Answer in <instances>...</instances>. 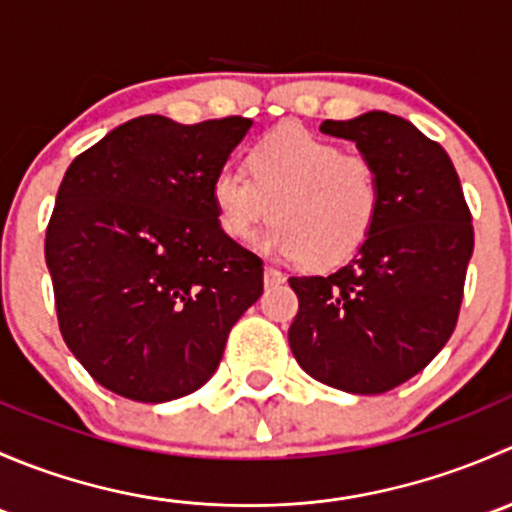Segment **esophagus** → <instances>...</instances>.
Wrapping results in <instances>:
<instances>
[{"label": "esophagus", "instance_id": "34e87169", "mask_svg": "<svg viewBox=\"0 0 512 512\" xmlns=\"http://www.w3.org/2000/svg\"><path fill=\"white\" fill-rule=\"evenodd\" d=\"M262 280H265V287H280L282 282H285V275H282L280 270H275V267H265Z\"/></svg>", "mask_w": 512, "mask_h": 512}]
</instances>
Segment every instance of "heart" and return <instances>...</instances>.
<instances>
[{
    "mask_svg": "<svg viewBox=\"0 0 512 512\" xmlns=\"http://www.w3.org/2000/svg\"><path fill=\"white\" fill-rule=\"evenodd\" d=\"M242 173L220 170L210 180V208L220 232L247 242L267 220L265 247L314 272L349 262L374 235L384 188L364 153L280 126L257 138L242 156Z\"/></svg>",
    "mask_w": 512,
    "mask_h": 512,
    "instance_id": "heart-1",
    "label": "heart"
}]
</instances>
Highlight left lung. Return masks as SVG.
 <instances>
[{
  "instance_id": "obj_1",
  "label": "left lung",
  "mask_w": 512,
  "mask_h": 512,
  "mask_svg": "<svg viewBox=\"0 0 512 512\" xmlns=\"http://www.w3.org/2000/svg\"><path fill=\"white\" fill-rule=\"evenodd\" d=\"M376 163L379 223L329 277H289L299 299L289 347L309 376L349 394H384L426 369L456 329L471 210L448 153L406 118L369 111L324 121Z\"/></svg>"
}]
</instances>
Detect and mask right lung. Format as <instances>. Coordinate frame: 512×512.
Listing matches in <instances>:
<instances>
[{
  "mask_svg": "<svg viewBox=\"0 0 512 512\" xmlns=\"http://www.w3.org/2000/svg\"><path fill=\"white\" fill-rule=\"evenodd\" d=\"M252 121L141 116L74 158L46 227L61 337L108 391L193 394L262 294V260L227 240L210 180Z\"/></svg>",
  "mask_w": 512,
  "mask_h": 512,
  "instance_id": "1",
  "label": "right lung"
}]
</instances>
